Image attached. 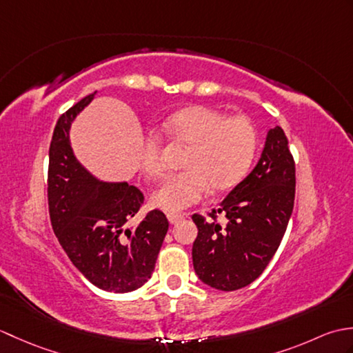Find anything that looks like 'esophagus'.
<instances>
[{
  "label": "esophagus",
  "instance_id": "34e87169",
  "mask_svg": "<svg viewBox=\"0 0 353 353\" xmlns=\"http://www.w3.org/2000/svg\"><path fill=\"white\" fill-rule=\"evenodd\" d=\"M167 219H168V221L171 224H176V223H179L181 220H183V215H181V214H168Z\"/></svg>",
  "mask_w": 353,
  "mask_h": 353
}]
</instances>
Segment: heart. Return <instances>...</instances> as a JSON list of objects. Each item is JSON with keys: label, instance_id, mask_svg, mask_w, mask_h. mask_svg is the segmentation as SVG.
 <instances>
[{"label": "heart", "instance_id": "1", "mask_svg": "<svg viewBox=\"0 0 353 353\" xmlns=\"http://www.w3.org/2000/svg\"><path fill=\"white\" fill-rule=\"evenodd\" d=\"M162 130L188 145L185 171L168 176L152 192V205L181 212L196 205L211 190H229L247 174L258 147V134L247 117H230L206 106H192L163 119ZM141 168L148 176L162 172V142L156 133L142 139Z\"/></svg>", "mask_w": 353, "mask_h": 353}]
</instances>
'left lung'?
<instances>
[{
	"label": "left lung",
	"mask_w": 353,
	"mask_h": 353,
	"mask_svg": "<svg viewBox=\"0 0 353 353\" xmlns=\"http://www.w3.org/2000/svg\"><path fill=\"white\" fill-rule=\"evenodd\" d=\"M296 165L279 125L270 129L256 167L209 214H194L192 264L201 282L235 291L258 279L279 249L294 208ZM227 216V224L216 215Z\"/></svg>",
	"instance_id": "8db88e82"
}]
</instances>
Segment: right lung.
Here are the masks:
<instances>
[{"instance_id": "right-lung-1", "label": "right lung", "mask_w": 353, "mask_h": 353, "mask_svg": "<svg viewBox=\"0 0 353 353\" xmlns=\"http://www.w3.org/2000/svg\"><path fill=\"white\" fill-rule=\"evenodd\" d=\"M89 94L57 119L50 144L48 209L52 230L79 272L95 287L130 292L152 276L168 230L167 216L150 211L138 226L144 196L127 182H101L92 176L70 142L76 117L92 101Z\"/></svg>"}]
</instances>
